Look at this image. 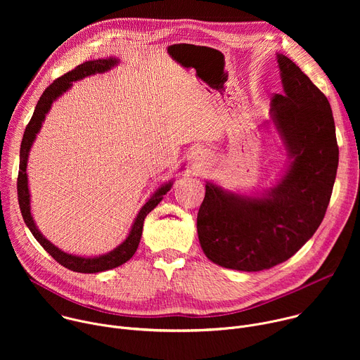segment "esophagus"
Listing matches in <instances>:
<instances>
[{"label": "esophagus", "mask_w": 360, "mask_h": 360, "mask_svg": "<svg viewBox=\"0 0 360 360\" xmlns=\"http://www.w3.org/2000/svg\"><path fill=\"white\" fill-rule=\"evenodd\" d=\"M195 158H196V161H200V160H203L205 157L202 155V153H196V155H195Z\"/></svg>", "instance_id": "34e87169"}]
</instances>
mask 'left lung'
<instances>
[{"label": "left lung", "instance_id": "1", "mask_svg": "<svg viewBox=\"0 0 360 360\" xmlns=\"http://www.w3.org/2000/svg\"><path fill=\"white\" fill-rule=\"evenodd\" d=\"M283 94L271 118L293 158L264 198L207 184L196 218L200 248L214 264L245 272L271 269L293 256L322 224L332 196L339 148L325 94L288 57L278 54Z\"/></svg>", "mask_w": 360, "mask_h": 360}]
</instances>
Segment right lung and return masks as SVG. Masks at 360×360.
<instances>
[{
	"label": "right lung",
	"mask_w": 360,
	"mask_h": 360,
	"mask_svg": "<svg viewBox=\"0 0 360 360\" xmlns=\"http://www.w3.org/2000/svg\"><path fill=\"white\" fill-rule=\"evenodd\" d=\"M117 64L115 58H108V60H95V61H86L78 67H75L72 71L64 74L63 77L57 78L53 84H51L41 95L38 104L35 107V111L31 117V121L28 122L22 142H21V149H20V172H18V179H17V191H18V203H20V210L24 222L30 228L31 233L34 238L39 242V245L51 255L53 258L63 265L64 268L79 272V274H96V272H104L108 269H114L127 261L132 258V255L136 252V248L141 240L142 235V228H143V221L146 215L157 207V205L162 200L164 195L171 189L172 184H165L161 188L157 189V192L153 193L148 202L141 208L131 232L128 238L117 246L114 250L108 252L107 255H101L98 258H82V256H75L65 253L60 250L57 246H54L49 240H46L38 228L34 224V219L31 217V210H30V192H28V179H27V161H28V152L31 149V145L42 125V121L45 118V114L49 111L51 104L60 96L63 95L72 84V81H78L84 77L92 75L95 72H104L111 70Z\"/></svg>",
	"instance_id": "1"
}]
</instances>
